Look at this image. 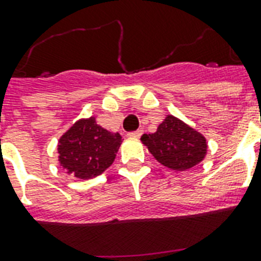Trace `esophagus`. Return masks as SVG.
Instances as JSON below:
<instances>
[{"label":"esophagus","mask_w":261,"mask_h":261,"mask_svg":"<svg viewBox=\"0 0 261 261\" xmlns=\"http://www.w3.org/2000/svg\"><path fill=\"white\" fill-rule=\"evenodd\" d=\"M142 133H143L142 130L131 131V133H128V137H134V138H138V137H141V135H142Z\"/></svg>","instance_id":"34e87169"}]
</instances>
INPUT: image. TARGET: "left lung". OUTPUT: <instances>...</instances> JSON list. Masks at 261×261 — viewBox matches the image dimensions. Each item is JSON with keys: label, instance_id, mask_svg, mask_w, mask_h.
Instances as JSON below:
<instances>
[{"label": "left lung", "instance_id": "1", "mask_svg": "<svg viewBox=\"0 0 261 261\" xmlns=\"http://www.w3.org/2000/svg\"><path fill=\"white\" fill-rule=\"evenodd\" d=\"M153 157L174 171H186L204 159L206 138L172 115L167 116L154 134L141 137Z\"/></svg>", "mask_w": 261, "mask_h": 261}]
</instances>
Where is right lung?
Listing matches in <instances>:
<instances>
[{
	"label": "right lung",
	"instance_id": "add662e5",
	"mask_svg": "<svg viewBox=\"0 0 261 261\" xmlns=\"http://www.w3.org/2000/svg\"><path fill=\"white\" fill-rule=\"evenodd\" d=\"M120 142L119 133L107 131L94 118L83 119L59 139V161L75 177H96L114 163Z\"/></svg>",
	"mask_w": 261,
	"mask_h": 261
}]
</instances>
